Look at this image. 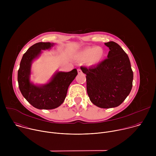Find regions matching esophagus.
Returning a JSON list of instances; mask_svg holds the SVG:
<instances>
[{
    "label": "esophagus",
    "instance_id": "obj_1",
    "mask_svg": "<svg viewBox=\"0 0 156 156\" xmlns=\"http://www.w3.org/2000/svg\"><path fill=\"white\" fill-rule=\"evenodd\" d=\"M78 74H81L82 73V71L81 69H78Z\"/></svg>",
    "mask_w": 156,
    "mask_h": 156
}]
</instances>
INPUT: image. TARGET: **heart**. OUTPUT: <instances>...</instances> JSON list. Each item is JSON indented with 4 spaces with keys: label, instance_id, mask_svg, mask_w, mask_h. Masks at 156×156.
I'll return each mask as SVG.
<instances>
[{
    "label": "heart",
    "instance_id": "obj_1",
    "mask_svg": "<svg viewBox=\"0 0 156 156\" xmlns=\"http://www.w3.org/2000/svg\"><path fill=\"white\" fill-rule=\"evenodd\" d=\"M105 56V51L101 47H89L83 49L78 55L80 60H85L88 66H94L101 63Z\"/></svg>",
    "mask_w": 156,
    "mask_h": 156
}]
</instances>
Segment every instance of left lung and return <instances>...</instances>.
<instances>
[{"mask_svg": "<svg viewBox=\"0 0 156 156\" xmlns=\"http://www.w3.org/2000/svg\"><path fill=\"white\" fill-rule=\"evenodd\" d=\"M110 51L107 58L97 66H81L86 75L87 93L95 105L104 108L120 105L129 95L133 73L128 55L114 41L105 42Z\"/></svg>", "mask_w": 156, "mask_h": 156, "instance_id": "1", "label": "left lung"}]
</instances>
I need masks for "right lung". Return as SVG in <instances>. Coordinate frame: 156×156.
Returning <instances> with one entry per match:
<instances>
[{"label":"right lung","instance_id":"1","mask_svg":"<svg viewBox=\"0 0 156 156\" xmlns=\"http://www.w3.org/2000/svg\"><path fill=\"white\" fill-rule=\"evenodd\" d=\"M54 43L37 42L31 46L21 58L18 71V82L23 96L38 109H53L64 101L68 88L78 75L76 69L69 72H56L50 81L44 84H35L30 80L33 60L42 50L50 49Z\"/></svg>","mask_w":156,"mask_h":156}]
</instances>
